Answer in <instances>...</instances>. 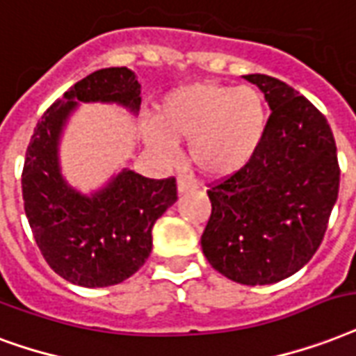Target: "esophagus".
Returning <instances> with one entry per match:
<instances>
[{
  "label": "esophagus",
  "mask_w": 356,
  "mask_h": 356,
  "mask_svg": "<svg viewBox=\"0 0 356 356\" xmlns=\"http://www.w3.org/2000/svg\"><path fill=\"white\" fill-rule=\"evenodd\" d=\"M196 188V183L194 181H190V179L183 177V175H179L177 177V190L179 194H184V192H190V190Z\"/></svg>",
  "instance_id": "obj_1"
}]
</instances>
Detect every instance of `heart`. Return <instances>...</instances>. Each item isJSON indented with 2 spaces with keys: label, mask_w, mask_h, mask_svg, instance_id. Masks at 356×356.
<instances>
[{
  "label": "heart",
  "mask_w": 356,
  "mask_h": 356,
  "mask_svg": "<svg viewBox=\"0 0 356 356\" xmlns=\"http://www.w3.org/2000/svg\"><path fill=\"white\" fill-rule=\"evenodd\" d=\"M145 130L154 151L173 153V140H190V162L214 179L243 170L261 145L267 106L256 89L192 83L168 93Z\"/></svg>",
  "instance_id": "b5f03b06"
}]
</instances>
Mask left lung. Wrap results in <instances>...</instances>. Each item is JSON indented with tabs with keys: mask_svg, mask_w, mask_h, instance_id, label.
I'll return each mask as SVG.
<instances>
[{
	"mask_svg": "<svg viewBox=\"0 0 356 356\" xmlns=\"http://www.w3.org/2000/svg\"><path fill=\"white\" fill-rule=\"evenodd\" d=\"M270 115L261 145L237 173L209 184L211 216L202 235L209 263L244 286L275 284L310 261L323 243L340 188L327 118L267 74H248Z\"/></svg>",
	"mask_w": 356,
	"mask_h": 356,
	"instance_id": "8db88e82",
	"label": "left lung"
}]
</instances>
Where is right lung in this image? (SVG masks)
<instances>
[{
    "mask_svg": "<svg viewBox=\"0 0 356 356\" xmlns=\"http://www.w3.org/2000/svg\"><path fill=\"white\" fill-rule=\"evenodd\" d=\"M119 102L140 110V83L127 67L76 81L44 112L22 170L24 209L40 254L61 278L83 287L121 284L147 261L153 226L177 200L175 177L123 172L93 197L69 188L59 173L58 140L76 102Z\"/></svg>",
    "mask_w": 356,
    "mask_h": 356,
    "instance_id": "obj_1",
    "label": "right lung"
}]
</instances>
